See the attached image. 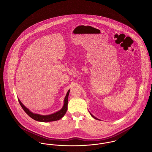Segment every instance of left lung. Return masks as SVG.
<instances>
[{"label":"left lung","mask_w":152,"mask_h":152,"mask_svg":"<svg viewBox=\"0 0 152 152\" xmlns=\"http://www.w3.org/2000/svg\"><path fill=\"white\" fill-rule=\"evenodd\" d=\"M90 115H91V116H92V117H93V118H94V119H96V120H99V119H98V118H96V117H94V115H93V114H91V113H90Z\"/></svg>","instance_id":"8db88e82"}]
</instances>
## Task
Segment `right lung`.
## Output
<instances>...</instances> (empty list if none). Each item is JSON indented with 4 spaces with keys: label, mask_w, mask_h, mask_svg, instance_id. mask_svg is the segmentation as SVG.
<instances>
[{
    "label": "right lung",
    "mask_w": 152,
    "mask_h": 152,
    "mask_svg": "<svg viewBox=\"0 0 152 152\" xmlns=\"http://www.w3.org/2000/svg\"><path fill=\"white\" fill-rule=\"evenodd\" d=\"M69 93H70V90H68L66 95L65 96L64 106L60 110L56 112L53 114L46 115L32 113L29 109H28L25 106H24V104L21 102V101L19 100V98H18V101L20 104V106H22V107L23 108V109L24 110V112H26L27 113V114H28L32 119H34L35 121H37L43 122L55 121L61 119L64 116V114L67 112V104H68V96H69Z\"/></svg>",
    "instance_id": "obj_1"
}]
</instances>
